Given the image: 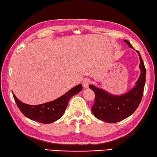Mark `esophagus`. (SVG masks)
Returning <instances> with one entry per match:
<instances>
[{
    "label": "esophagus",
    "instance_id": "esophagus-1",
    "mask_svg": "<svg viewBox=\"0 0 157 157\" xmlns=\"http://www.w3.org/2000/svg\"><path fill=\"white\" fill-rule=\"evenodd\" d=\"M90 78H85L83 81V86L85 88H88L89 85L90 84Z\"/></svg>",
    "mask_w": 157,
    "mask_h": 157
}]
</instances>
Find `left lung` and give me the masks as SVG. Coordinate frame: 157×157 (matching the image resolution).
<instances>
[{"label": "left lung", "instance_id": "left-lung-1", "mask_svg": "<svg viewBox=\"0 0 157 157\" xmlns=\"http://www.w3.org/2000/svg\"><path fill=\"white\" fill-rule=\"evenodd\" d=\"M124 41L130 48H133L129 41ZM136 52L139 56L141 75L136 81L135 87L128 93L114 96L93 85L89 86L95 94L94 103L91 109L98 119L107 123L119 122L132 114L139 107L144 94L146 70L141 54L138 51Z\"/></svg>", "mask_w": 157, "mask_h": 157}]
</instances>
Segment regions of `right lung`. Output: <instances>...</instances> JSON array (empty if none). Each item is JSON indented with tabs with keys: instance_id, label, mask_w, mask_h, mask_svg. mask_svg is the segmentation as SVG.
Listing matches in <instances>:
<instances>
[{
	"instance_id": "right-lung-1",
	"label": "right lung",
	"mask_w": 157,
	"mask_h": 157,
	"mask_svg": "<svg viewBox=\"0 0 157 157\" xmlns=\"http://www.w3.org/2000/svg\"><path fill=\"white\" fill-rule=\"evenodd\" d=\"M82 85L79 84L57 99L36 105L24 103L13 94L18 108L25 116L34 121L41 123H51L59 119L64 114L70 98L81 91Z\"/></svg>"
}]
</instances>
